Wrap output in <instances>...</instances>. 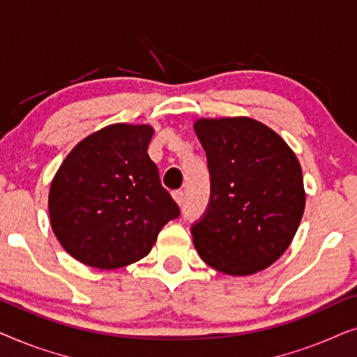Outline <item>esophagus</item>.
<instances>
[{
  "instance_id": "obj_1",
  "label": "esophagus",
  "mask_w": 357,
  "mask_h": 357,
  "mask_svg": "<svg viewBox=\"0 0 357 357\" xmlns=\"http://www.w3.org/2000/svg\"><path fill=\"white\" fill-rule=\"evenodd\" d=\"M172 198L175 199V203L177 204H183L185 193L182 192V190H175V192H172Z\"/></svg>"
}]
</instances>
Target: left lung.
Listing matches in <instances>:
<instances>
[{"instance_id": "8db88e82", "label": "left lung", "mask_w": 357, "mask_h": 357, "mask_svg": "<svg viewBox=\"0 0 357 357\" xmlns=\"http://www.w3.org/2000/svg\"><path fill=\"white\" fill-rule=\"evenodd\" d=\"M211 198L193 224L202 260L231 276L271 266L291 245L305 208L302 169L284 139L248 116L199 119Z\"/></svg>"}]
</instances>
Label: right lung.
I'll list each match as a JSON object with an SVG mask.
<instances>
[{"instance_id":"obj_1","label":"right lung","mask_w":357,"mask_h":357,"mask_svg":"<svg viewBox=\"0 0 357 357\" xmlns=\"http://www.w3.org/2000/svg\"><path fill=\"white\" fill-rule=\"evenodd\" d=\"M151 125L115 123L86 136L63 160L48 193L58 242L77 261L116 270L151 252L180 209L148 154Z\"/></svg>"}]
</instances>
